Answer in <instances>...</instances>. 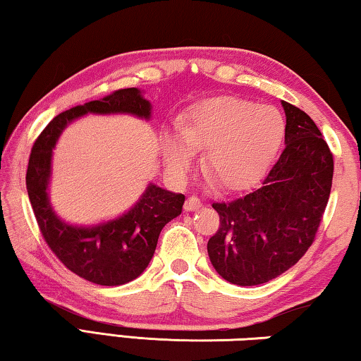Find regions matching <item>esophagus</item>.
Returning <instances> with one entry per match:
<instances>
[{"instance_id": "obj_1", "label": "esophagus", "mask_w": 361, "mask_h": 361, "mask_svg": "<svg viewBox=\"0 0 361 361\" xmlns=\"http://www.w3.org/2000/svg\"><path fill=\"white\" fill-rule=\"evenodd\" d=\"M200 207H202V202H200V199L195 197V195H192V197H188V200L185 202L186 212H195V210H199Z\"/></svg>"}]
</instances>
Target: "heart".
<instances>
[{
    "label": "heart",
    "instance_id": "b5f03b06",
    "mask_svg": "<svg viewBox=\"0 0 361 361\" xmlns=\"http://www.w3.org/2000/svg\"><path fill=\"white\" fill-rule=\"evenodd\" d=\"M285 137L277 108L237 97H218L194 105L181 129H166L161 152L175 178L192 169L195 148H204L205 166L226 189H245L258 181L276 159Z\"/></svg>",
    "mask_w": 361,
    "mask_h": 361
}]
</instances>
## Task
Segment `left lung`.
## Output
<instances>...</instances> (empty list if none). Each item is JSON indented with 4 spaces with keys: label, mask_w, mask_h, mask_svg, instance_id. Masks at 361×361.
Here are the masks:
<instances>
[{
    "label": "left lung",
    "mask_w": 361,
    "mask_h": 361,
    "mask_svg": "<svg viewBox=\"0 0 361 361\" xmlns=\"http://www.w3.org/2000/svg\"><path fill=\"white\" fill-rule=\"evenodd\" d=\"M285 149L253 191L213 204L219 229L207 252L229 283L253 286L288 271L312 245L333 183V154L315 122L282 100Z\"/></svg>",
    "instance_id": "obj_1"
}]
</instances>
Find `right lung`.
<instances>
[{
    "instance_id": "obj_1",
    "label": "right lung",
    "mask_w": 361,
    "mask_h": 361,
    "mask_svg": "<svg viewBox=\"0 0 361 361\" xmlns=\"http://www.w3.org/2000/svg\"><path fill=\"white\" fill-rule=\"evenodd\" d=\"M143 94L138 87L121 89L60 113L42 130L30 154L27 191L42 237L71 272L97 285L118 286L142 276L162 228L181 215L185 195L148 183L122 215L92 224L68 223L51 202L54 149L66 127L85 114H130L149 121L152 105Z\"/></svg>"
}]
</instances>
